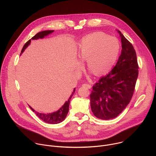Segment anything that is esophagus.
<instances>
[{
  "label": "esophagus",
  "mask_w": 156,
  "mask_h": 156,
  "mask_svg": "<svg viewBox=\"0 0 156 156\" xmlns=\"http://www.w3.org/2000/svg\"><path fill=\"white\" fill-rule=\"evenodd\" d=\"M83 87H86V88H87V89H91V84H86V83L83 84Z\"/></svg>",
  "instance_id": "obj_1"
}]
</instances>
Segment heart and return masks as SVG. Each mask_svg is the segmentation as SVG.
Listing matches in <instances>:
<instances>
[{
	"label": "heart",
	"mask_w": 156,
	"mask_h": 156,
	"mask_svg": "<svg viewBox=\"0 0 156 156\" xmlns=\"http://www.w3.org/2000/svg\"><path fill=\"white\" fill-rule=\"evenodd\" d=\"M120 51L117 38L103 33H94L84 36L79 42L77 54L81 61H86L87 67L96 75L109 72L115 65ZM83 68L78 62L76 70Z\"/></svg>",
	"instance_id": "b5f03b06"
}]
</instances>
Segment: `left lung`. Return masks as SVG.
Wrapping results in <instances>:
<instances>
[{
	"label": "left lung",
	"instance_id": "1",
	"mask_svg": "<svg viewBox=\"0 0 156 156\" xmlns=\"http://www.w3.org/2000/svg\"><path fill=\"white\" fill-rule=\"evenodd\" d=\"M122 52L116 65L93 86L90 94L91 110L102 120L117 117L129 103L138 76L135 50L120 31Z\"/></svg>",
	"mask_w": 156,
	"mask_h": 156
}]
</instances>
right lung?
<instances>
[{
    "mask_svg": "<svg viewBox=\"0 0 156 156\" xmlns=\"http://www.w3.org/2000/svg\"><path fill=\"white\" fill-rule=\"evenodd\" d=\"M54 31V30H47V31H41V32L37 33L35 36H34L31 38V39L34 40V39H42L45 36L49 35V34L53 33ZM30 42H31V39H30L28 42H26V44L24 45L23 49H22V50H21V54L23 52L25 49L28 46V45L30 44ZM75 91V88L74 89L73 92L72 93V94L70 96L69 100L67 101H66L65 103L63 104V105L62 106V107H60L57 111H56V112H54L53 113H51V114L39 113V112H36V111H35L30 105H29V107L33 111V112L36 114V115L40 119H41L42 121L45 122L46 123H51V124L59 123L62 122V121H63L65 119L66 115H67V114H68L69 110V105H70V100H71V98L73 96Z\"/></svg>",
    "mask_w": 156,
    "mask_h": 156,
    "instance_id": "1",
    "label": "right lung"
}]
</instances>
